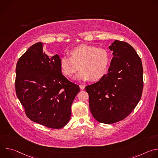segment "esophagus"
<instances>
[{
	"instance_id": "esophagus-1",
	"label": "esophagus",
	"mask_w": 158,
	"mask_h": 158,
	"mask_svg": "<svg viewBox=\"0 0 158 158\" xmlns=\"http://www.w3.org/2000/svg\"><path fill=\"white\" fill-rule=\"evenodd\" d=\"M79 87H80V88H81V89H84L85 88V85H80Z\"/></svg>"
}]
</instances>
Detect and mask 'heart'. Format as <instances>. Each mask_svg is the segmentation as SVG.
I'll return each instance as SVG.
<instances>
[{
  "mask_svg": "<svg viewBox=\"0 0 158 158\" xmlns=\"http://www.w3.org/2000/svg\"><path fill=\"white\" fill-rule=\"evenodd\" d=\"M69 54V57L60 59V67L66 76L73 77L79 69L77 79L96 82L106 74L110 62V55L106 49L82 44L72 49Z\"/></svg>",
  "mask_w": 158,
  "mask_h": 158,
  "instance_id": "heart-1",
  "label": "heart"
}]
</instances>
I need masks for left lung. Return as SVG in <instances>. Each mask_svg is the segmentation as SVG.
Here are the masks:
<instances>
[{"label": "left lung", "instance_id": "8db88e82", "mask_svg": "<svg viewBox=\"0 0 158 158\" xmlns=\"http://www.w3.org/2000/svg\"><path fill=\"white\" fill-rule=\"evenodd\" d=\"M109 48L114 55L109 73L85 87L92 115L104 124L115 123L127 117L139 102L143 89L142 62L135 49L118 40Z\"/></svg>", "mask_w": 158, "mask_h": 158}]
</instances>
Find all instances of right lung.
<instances>
[{"instance_id":"add662e5","label":"right lung","mask_w":158,"mask_h":158,"mask_svg":"<svg viewBox=\"0 0 158 158\" xmlns=\"http://www.w3.org/2000/svg\"><path fill=\"white\" fill-rule=\"evenodd\" d=\"M44 46L42 42L32 45L18 60L16 95L28 118L60 129L70 120L71 106L80 88L62 75L59 56L49 57Z\"/></svg>"}]
</instances>
